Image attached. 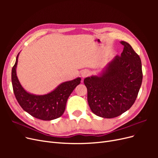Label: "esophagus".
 Masks as SVG:
<instances>
[{
    "label": "esophagus",
    "mask_w": 158,
    "mask_h": 158,
    "mask_svg": "<svg viewBox=\"0 0 158 158\" xmlns=\"http://www.w3.org/2000/svg\"><path fill=\"white\" fill-rule=\"evenodd\" d=\"M89 70H83L82 72V76L83 78H85V77H87L88 76H89Z\"/></svg>",
    "instance_id": "34e87169"
}]
</instances>
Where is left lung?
<instances>
[{"mask_svg":"<svg viewBox=\"0 0 158 158\" xmlns=\"http://www.w3.org/2000/svg\"><path fill=\"white\" fill-rule=\"evenodd\" d=\"M121 56L117 55L99 76L85 78L88 102L92 111L103 118L117 117L135 103L142 82L139 55L127 42Z\"/></svg>","mask_w":158,"mask_h":158,"instance_id":"1","label":"left lung"}]
</instances>
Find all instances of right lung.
I'll use <instances>...</instances> for the list:
<instances>
[{
    "mask_svg": "<svg viewBox=\"0 0 158 158\" xmlns=\"http://www.w3.org/2000/svg\"><path fill=\"white\" fill-rule=\"evenodd\" d=\"M18 55L19 53L12 69L13 91L18 103L25 111L41 120L51 121L60 117L64 112L69 97L80 84L81 78L62 83L52 92L45 95L31 94L22 88L16 76Z\"/></svg>",
    "mask_w": 158,
    "mask_h": 158,
    "instance_id": "add662e5",
    "label": "right lung"
}]
</instances>
